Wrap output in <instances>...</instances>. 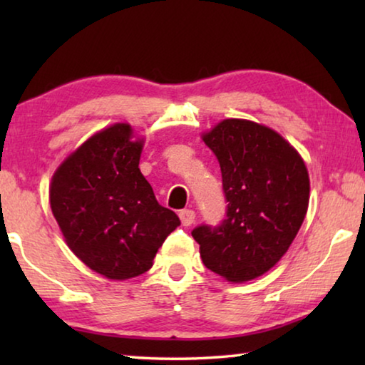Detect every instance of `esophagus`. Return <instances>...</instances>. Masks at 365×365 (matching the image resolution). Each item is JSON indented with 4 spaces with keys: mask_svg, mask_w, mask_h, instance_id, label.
Segmentation results:
<instances>
[{
    "mask_svg": "<svg viewBox=\"0 0 365 365\" xmlns=\"http://www.w3.org/2000/svg\"><path fill=\"white\" fill-rule=\"evenodd\" d=\"M178 217H180V220H182V225L188 227L195 222L196 214H195V211H191V209H183V211H180V214H178Z\"/></svg>",
    "mask_w": 365,
    "mask_h": 365,
    "instance_id": "esophagus-1",
    "label": "esophagus"
}]
</instances>
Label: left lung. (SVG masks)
Instances as JSON below:
<instances>
[{
  "label": "left lung",
  "mask_w": 365,
  "mask_h": 365,
  "mask_svg": "<svg viewBox=\"0 0 365 365\" xmlns=\"http://www.w3.org/2000/svg\"><path fill=\"white\" fill-rule=\"evenodd\" d=\"M202 140L220 164L228 205L217 227L191 235L209 270L228 282L257 279L280 261L306 217V164L282 135L251 120L225 119Z\"/></svg>",
  "instance_id": "obj_1"
}]
</instances>
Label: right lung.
Returning <instances> with one entry per match:
<instances>
[{"label":"right lung","mask_w":365,"mask_h":365,"mask_svg":"<svg viewBox=\"0 0 365 365\" xmlns=\"http://www.w3.org/2000/svg\"><path fill=\"white\" fill-rule=\"evenodd\" d=\"M132 138L128 123L98 132L59 165L49 188L67 246L110 280L150 270L164 240L180 225L140 172L143 140Z\"/></svg>","instance_id":"obj_1"}]
</instances>
